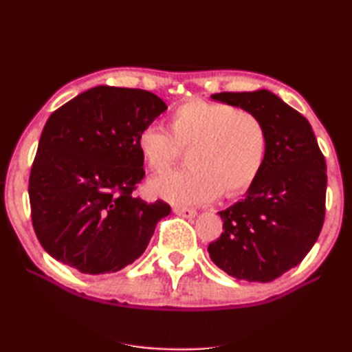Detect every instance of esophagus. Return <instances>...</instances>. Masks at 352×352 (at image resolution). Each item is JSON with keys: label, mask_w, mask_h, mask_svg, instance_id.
Returning <instances> with one entry per match:
<instances>
[{"label": "esophagus", "mask_w": 352, "mask_h": 352, "mask_svg": "<svg viewBox=\"0 0 352 352\" xmlns=\"http://www.w3.org/2000/svg\"><path fill=\"white\" fill-rule=\"evenodd\" d=\"M174 212L178 214V216L182 217H194L197 211L192 210V208H188V206H174Z\"/></svg>", "instance_id": "esophagus-1"}]
</instances>
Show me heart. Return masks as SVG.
Masks as SVG:
<instances>
[{"label":"heart","mask_w":352,"mask_h":352,"mask_svg":"<svg viewBox=\"0 0 352 352\" xmlns=\"http://www.w3.org/2000/svg\"><path fill=\"white\" fill-rule=\"evenodd\" d=\"M169 133L147 126L136 146L155 174L169 169L188 148L189 166L155 178L157 195L182 204H206L220 194L226 199L253 186L264 168L269 135L261 118L233 105L192 98L170 111Z\"/></svg>","instance_id":"heart-1"}]
</instances>
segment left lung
Returning <instances> with one entry per match:
<instances>
[{"label": "left lung", "instance_id": "1", "mask_svg": "<svg viewBox=\"0 0 352 352\" xmlns=\"http://www.w3.org/2000/svg\"><path fill=\"white\" fill-rule=\"evenodd\" d=\"M211 98L258 115L269 148L247 197L219 212L223 233L208 252L230 276L270 283L306 258L323 228L324 155L307 119L276 94L223 91Z\"/></svg>", "mask_w": 352, "mask_h": 352}]
</instances>
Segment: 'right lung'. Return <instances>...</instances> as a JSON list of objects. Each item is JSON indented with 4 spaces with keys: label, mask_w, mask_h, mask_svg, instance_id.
Here are the masks:
<instances>
[{
    "label": "right lung",
    "mask_w": 352,
    "mask_h": 352,
    "mask_svg": "<svg viewBox=\"0 0 352 352\" xmlns=\"http://www.w3.org/2000/svg\"><path fill=\"white\" fill-rule=\"evenodd\" d=\"M166 109L151 91L102 85L50 116L29 175V201L35 234L52 258L104 275L144 253L170 206L133 195L146 177L136 138Z\"/></svg>",
    "instance_id": "right-lung-1"
}]
</instances>
